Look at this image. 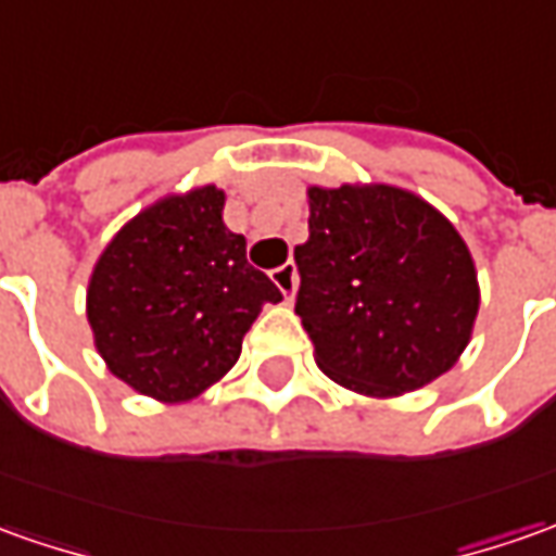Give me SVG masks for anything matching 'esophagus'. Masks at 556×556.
I'll list each match as a JSON object with an SVG mask.
<instances>
[{
    "label": "esophagus",
    "instance_id": "obj_1",
    "mask_svg": "<svg viewBox=\"0 0 556 556\" xmlns=\"http://www.w3.org/2000/svg\"><path fill=\"white\" fill-rule=\"evenodd\" d=\"M270 279H274V286L282 292V298L292 301L294 292H298V267L292 262L279 264L277 270H270Z\"/></svg>",
    "mask_w": 556,
    "mask_h": 556
}]
</instances>
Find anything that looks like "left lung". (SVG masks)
Listing matches in <instances>:
<instances>
[{
    "label": "left lung",
    "instance_id": "1",
    "mask_svg": "<svg viewBox=\"0 0 556 556\" xmlns=\"http://www.w3.org/2000/svg\"><path fill=\"white\" fill-rule=\"evenodd\" d=\"M307 203L294 313L319 371L368 399L451 371L481 307L475 258L451 218L387 182L309 185Z\"/></svg>",
    "mask_w": 556,
    "mask_h": 556
}]
</instances>
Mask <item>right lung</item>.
<instances>
[{
    "label": "right lung",
    "instance_id": "1",
    "mask_svg": "<svg viewBox=\"0 0 556 556\" xmlns=\"http://www.w3.org/2000/svg\"><path fill=\"white\" fill-rule=\"evenodd\" d=\"M225 191L200 185L154 200L100 252L88 323L105 368L161 405H182L237 365L243 338L279 289L247 262L222 218Z\"/></svg>",
    "mask_w": 556,
    "mask_h": 556
}]
</instances>
